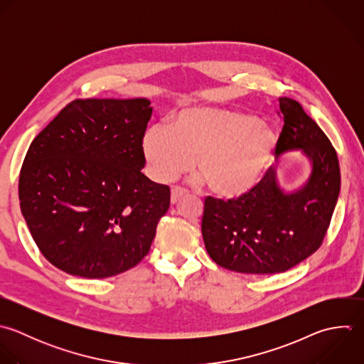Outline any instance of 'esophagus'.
Listing matches in <instances>:
<instances>
[{
    "label": "esophagus",
    "instance_id": "34e87169",
    "mask_svg": "<svg viewBox=\"0 0 364 364\" xmlns=\"http://www.w3.org/2000/svg\"><path fill=\"white\" fill-rule=\"evenodd\" d=\"M186 194H187V191H186L184 188H181V187H173V188H171V203H173V204L178 203Z\"/></svg>",
    "mask_w": 364,
    "mask_h": 364
}]
</instances>
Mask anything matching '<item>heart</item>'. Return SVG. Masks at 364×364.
<instances>
[{
	"mask_svg": "<svg viewBox=\"0 0 364 364\" xmlns=\"http://www.w3.org/2000/svg\"><path fill=\"white\" fill-rule=\"evenodd\" d=\"M278 144L275 130L255 116L228 109L188 107L167 126H151L143 153L156 181L167 183L188 170L223 200H237L259 183Z\"/></svg>",
	"mask_w": 364,
	"mask_h": 364,
	"instance_id": "1",
	"label": "heart"
}]
</instances>
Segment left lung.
<instances>
[{
  "label": "left lung",
  "mask_w": 364,
  "mask_h": 364,
  "mask_svg": "<svg viewBox=\"0 0 364 364\" xmlns=\"http://www.w3.org/2000/svg\"><path fill=\"white\" fill-rule=\"evenodd\" d=\"M279 107L284 127L277 156L302 150L312 171L292 193L281 190L277 170L269 167L241 198H205L201 223L205 250L230 271L267 275L298 265L322 245L339 198L341 168L331 140L299 102L279 97Z\"/></svg>",
  "instance_id": "8db88e82"
}]
</instances>
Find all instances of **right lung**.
<instances>
[{
  "label": "right lung",
  "instance_id": "add662e5",
  "mask_svg": "<svg viewBox=\"0 0 364 364\" xmlns=\"http://www.w3.org/2000/svg\"><path fill=\"white\" fill-rule=\"evenodd\" d=\"M150 100L76 99L32 140L22 163V215L58 269L102 279L136 267L170 207L168 186L150 181L143 137Z\"/></svg>",
  "mask_w": 364,
  "mask_h": 364
}]
</instances>
